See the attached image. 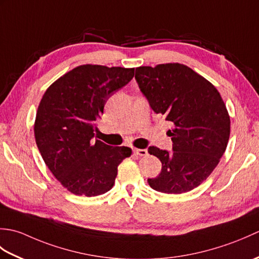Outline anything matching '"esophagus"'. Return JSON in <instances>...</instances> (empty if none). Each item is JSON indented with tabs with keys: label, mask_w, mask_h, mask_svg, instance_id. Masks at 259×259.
<instances>
[{
	"label": "esophagus",
	"mask_w": 259,
	"mask_h": 259,
	"mask_svg": "<svg viewBox=\"0 0 259 259\" xmlns=\"http://www.w3.org/2000/svg\"><path fill=\"white\" fill-rule=\"evenodd\" d=\"M134 152L136 155H138L140 157H146L148 156V151L147 149H134Z\"/></svg>",
	"instance_id": "1"
}]
</instances>
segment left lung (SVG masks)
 <instances>
[{
    "label": "left lung",
    "mask_w": 259,
    "mask_h": 259,
    "mask_svg": "<svg viewBox=\"0 0 259 259\" xmlns=\"http://www.w3.org/2000/svg\"><path fill=\"white\" fill-rule=\"evenodd\" d=\"M136 80L150 107L172 125V151L150 147L162 163L148 179L152 189L183 194L205 181L221 161L230 135V118L221 93L207 79L181 63L136 69Z\"/></svg>",
    "instance_id": "8db88e82"
}]
</instances>
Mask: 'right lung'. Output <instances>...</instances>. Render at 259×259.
<instances>
[{
	"mask_svg": "<svg viewBox=\"0 0 259 259\" xmlns=\"http://www.w3.org/2000/svg\"><path fill=\"white\" fill-rule=\"evenodd\" d=\"M134 68L83 64L48 88L38 104L34 137L48 168L65 189L95 197L114 185L129 147L93 140L108 99L134 78Z\"/></svg>",
	"mask_w": 259,
	"mask_h": 259,
	"instance_id": "1",
	"label": "right lung"
}]
</instances>
